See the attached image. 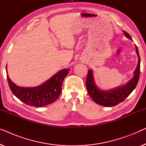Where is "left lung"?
Segmentation results:
<instances>
[{
    "instance_id": "left-lung-1",
    "label": "left lung",
    "mask_w": 146,
    "mask_h": 146,
    "mask_svg": "<svg viewBox=\"0 0 146 146\" xmlns=\"http://www.w3.org/2000/svg\"><path fill=\"white\" fill-rule=\"evenodd\" d=\"M123 32L126 37L132 40L131 36L128 33L125 31H123ZM135 48L138 58V65L134 71V77L125 85H121L108 90H101L98 88L96 84L93 71L89 69L87 75L86 86L88 94L96 103L105 107L115 106L125 100L126 98L135 89L138 84L140 73V58L139 56L138 48L136 45Z\"/></svg>"
}]
</instances>
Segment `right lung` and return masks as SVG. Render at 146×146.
Instances as JSON below:
<instances>
[{
  "mask_svg": "<svg viewBox=\"0 0 146 146\" xmlns=\"http://www.w3.org/2000/svg\"><path fill=\"white\" fill-rule=\"evenodd\" d=\"M7 79L11 91L15 96L28 106L36 108L47 106L55 102L62 92V86L69 69H62L40 85L35 87H22L16 85L8 77Z\"/></svg>",
  "mask_w": 146,
  "mask_h": 146,
  "instance_id": "add662e5",
  "label": "right lung"
}]
</instances>
